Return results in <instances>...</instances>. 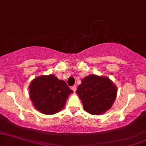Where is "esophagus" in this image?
<instances>
[{"label": "esophagus", "instance_id": "1", "mask_svg": "<svg viewBox=\"0 0 146 146\" xmlns=\"http://www.w3.org/2000/svg\"><path fill=\"white\" fill-rule=\"evenodd\" d=\"M72 90L74 92H76V85H74L72 87Z\"/></svg>", "mask_w": 146, "mask_h": 146}]
</instances>
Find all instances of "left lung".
<instances>
[{"mask_svg":"<svg viewBox=\"0 0 146 146\" xmlns=\"http://www.w3.org/2000/svg\"><path fill=\"white\" fill-rule=\"evenodd\" d=\"M76 93L79 96L85 111L99 115L112 106L116 98L117 88L108 78L92 74L82 80Z\"/></svg>","mask_w":146,"mask_h":146,"instance_id":"obj_1","label":"left lung"}]
</instances>
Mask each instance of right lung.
<instances>
[{"instance_id":"1","label":"right lung","mask_w":146,"mask_h":146,"mask_svg":"<svg viewBox=\"0 0 146 146\" xmlns=\"http://www.w3.org/2000/svg\"><path fill=\"white\" fill-rule=\"evenodd\" d=\"M29 90L34 106L45 114H54L60 111L69 94L73 92L66 82L52 74L36 78Z\"/></svg>"}]
</instances>
